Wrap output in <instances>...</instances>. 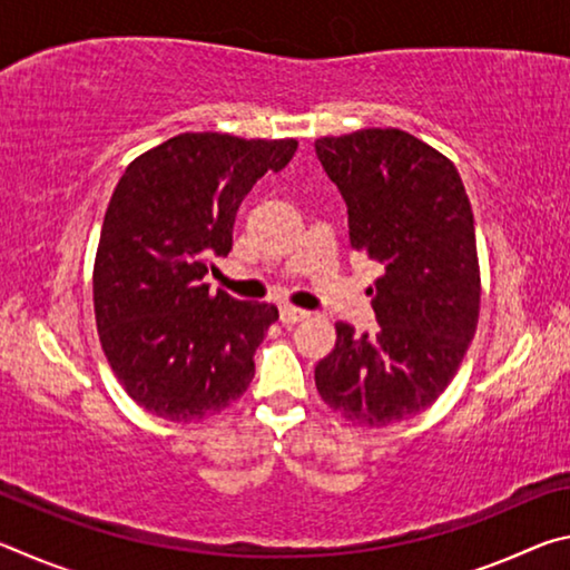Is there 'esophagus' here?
<instances>
[{
  "label": "esophagus",
  "mask_w": 570,
  "mask_h": 570,
  "mask_svg": "<svg viewBox=\"0 0 570 570\" xmlns=\"http://www.w3.org/2000/svg\"><path fill=\"white\" fill-rule=\"evenodd\" d=\"M278 316H282L284 324H298L308 320V312H304V308L298 306H292V304H284L282 308H278Z\"/></svg>",
  "instance_id": "esophagus-1"
}]
</instances>
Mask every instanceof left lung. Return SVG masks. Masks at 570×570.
<instances>
[{
  "label": "left lung",
  "instance_id": "8db88e82",
  "mask_svg": "<svg viewBox=\"0 0 570 570\" xmlns=\"http://www.w3.org/2000/svg\"><path fill=\"white\" fill-rule=\"evenodd\" d=\"M316 156L350 214V244L382 266L370 288L380 332L336 324L316 364L322 400L362 428L428 410L455 377L478 330L475 220L448 156L400 128L316 140Z\"/></svg>",
  "mask_w": 570,
  "mask_h": 570
}]
</instances>
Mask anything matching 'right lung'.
I'll return each mask as SVG.
<instances>
[{"instance_id":"1","label":"right lung","mask_w":570,"mask_h":570,"mask_svg":"<svg viewBox=\"0 0 570 570\" xmlns=\"http://www.w3.org/2000/svg\"><path fill=\"white\" fill-rule=\"evenodd\" d=\"M294 138L180 132L125 168L92 268L95 324L132 402L168 422H200L254 380L272 304L208 292L210 258L234 244L240 200L294 158Z\"/></svg>"}]
</instances>
